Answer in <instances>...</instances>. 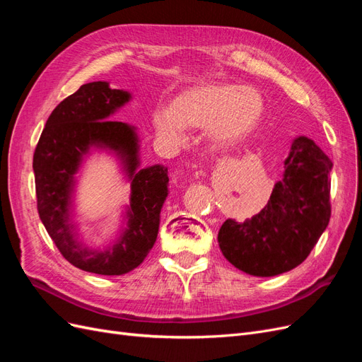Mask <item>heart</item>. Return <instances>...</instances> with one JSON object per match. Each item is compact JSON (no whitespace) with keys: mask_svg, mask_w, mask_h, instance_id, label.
I'll return each mask as SVG.
<instances>
[{"mask_svg":"<svg viewBox=\"0 0 362 362\" xmlns=\"http://www.w3.org/2000/svg\"><path fill=\"white\" fill-rule=\"evenodd\" d=\"M266 103L254 86L210 81L184 90L170 108L157 107L152 124L172 144H181L185 129L206 128V139L216 149L242 144L259 127Z\"/></svg>","mask_w":362,"mask_h":362,"instance_id":"1","label":"heart"}]
</instances>
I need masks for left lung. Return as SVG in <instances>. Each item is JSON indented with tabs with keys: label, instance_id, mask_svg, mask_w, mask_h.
I'll return each mask as SVG.
<instances>
[{
	"label": "left lung",
	"instance_id": "8db88e82",
	"mask_svg": "<svg viewBox=\"0 0 362 362\" xmlns=\"http://www.w3.org/2000/svg\"><path fill=\"white\" fill-rule=\"evenodd\" d=\"M332 166L314 140L296 137L267 205L242 223L228 218L218 229L223 257L238 270L261 278L298 267L329 223Z\"/></svg>",
	"mask_w": 362,
	"mask_h": 362
}]
</instances>
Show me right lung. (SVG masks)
I'll return each mask as SVG.
<instances>
[{
  "instance_id": "add662e5",
  "label": "right lung",
  "mask_w": 362,
  "mask_h": 362,
  "mask_svg": "<svg viewBox=\"0 0 362 362\" xmlns=\"http://www.w3.org/2000/svg\"><path fill=\"white\" fill-rule=\"evenodd\" d=\"M131 98L107 81L83 84L54 108L33 157L43 226L72 266L96 275H125L144 262L157 240L160 213L169 194L168 168H140L137 128L112 119ZM93 150L113 155L132 187L118 233L103 248L83 245L73 217L74 175Z\"/></svg>"
}]
</instances>
